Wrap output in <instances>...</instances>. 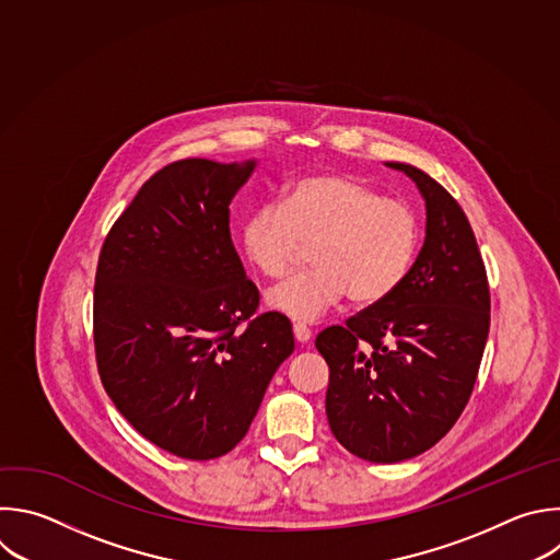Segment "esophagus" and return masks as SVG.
I'll use <instances>...</instances> for the list:
<instances>
[{
    "mask_svg": "<svg viewBox=\"0 0 560 560\" xmlns=\"http://www.w3.org/2000/svg\"><path fill=\"white\" fill-rule=\"evenodd\" d=\"M292 331H294V338H296L299 342H307V340L312 338V329H310L307 325H303V323H294Z\"/></svg>",
    "mask_w": 560,
    "mask_h": 560,
    "instance_id": "34e87169",
    "label": "esophagus"
}]
</instances>
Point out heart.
<instances>
[{"instance_id": "obj_1", "label": "heart", "mask_w": 560, "mask_h": 560, "mask_svg": "<svg viewBox=\"0 0 560 560\" xmlns=\"http://www.w3.org/2000/svg\"><path fill=\"white\" fill-rule=\"evenodd\" d=\"M422 229L418 213L376 186L345 173H314L283 189L281 205L264 202L242 224L246 259L264 277H283L314 246V270L268 290V305L314 323L347 294L358 305L389 299L407 281Z\"/></svg>"}]
</instances>
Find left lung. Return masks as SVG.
<instances>
[{"label":"left lung","instance_id":"1","mask_svg":"<svg viewBox=\"0 0 560 560\" xmlns=\"http://www.w3.org/2000/svg\"><path fill=\"white\" fill-rule=\"evenodd\" d=\"M389 166L424 196V246L398 292L316 336L329 366V429L349 453L376 464L411 459L453 429L490 329L488 275L466 213L429 173Z\"/></svg>","mask_w":560,"mask_h":560}]
</instances>
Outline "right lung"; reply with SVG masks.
Wrapping results in <instances>:
<instances>
[{"instance_id": "add662e5", "label": "right lung", "mask_w": 560, "mask_h": 560, "mask_svg": "<svg viewBox=\"0 0 560 560\" xmlns=\"http://www.w3.org/2000/svg\"><path fill=\"white\" fill-rule=\"evenodd\" d=\"M253 168V160L168 162L140 186L98 255L101 383L144 440L184 459L233 451L294 351L290 320L257 312L259 290L231 240L229 205Z\"/></svg>"}]
</instances>
